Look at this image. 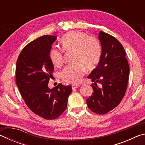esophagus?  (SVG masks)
Returning <instances> with one entry per match:
<instances>
[{
	"label": "esophagus",
	"mask_w": 145,
	"mask_h": 145,
	"mask_svg": "<svg viewBox=\"0 0 145 145\" xmlns=\"http://www.w3.org/2000/svg\"><path fill=\"white\" fill-rule=\"evenodd\" d=\"M78 87H80V85H72V89H76V88H78Z\"/></svg>",
	"instance_id": "esophagus-1"
}]
</instances>
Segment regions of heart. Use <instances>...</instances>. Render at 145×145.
<instances>
[{
  "label": "heart",
  "mask_w": 145,
  "mask_h": 145,
  "mask_svg": "<svg viewBox=\"0 0 145 145\" xmlns=\"http://www.w3.org/2000/svg\"><path fill=\"white\" fill-rule=\"evenodd\" d=\"M61 45L64 52L73 53L72 59L73 63L66 67L61 73V78L65 82L78 84L84 75L86 69L91 70L99 65L102 48L96 36H88L79 31H70L61 38ZM62 51L52 48L49 53L51 62L57 67H60L63 64Z\"/></svg>",
  "instance_id": "b5f03b06"
}]
</instances>
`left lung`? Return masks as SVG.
<instances>
[{"label":"left lung","mask_w":145,"mask_h":145,"mask_svg":"<svg viewBox=\"0 0 145 145\" xmlns=\"http://www.w3.org/2000/svg\"><path fill=\"white\" fill-rule=\"evenodd\" d=\"M99 38L101 57L88 77L94 83L92 95L86 103L92 112L104 114L117 107L125 96L130 69L125 49L116 38L103 31L99 33Z\"/></svg>","instance_id":"obj_1"}]
</instances>
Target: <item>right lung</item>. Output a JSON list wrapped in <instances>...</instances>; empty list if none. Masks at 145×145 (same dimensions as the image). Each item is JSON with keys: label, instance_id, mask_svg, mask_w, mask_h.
Returning <instances> with one entry per match:
<instances>
[{"label": "right lung", "instance_id": "1", "mask_svg": "<svg viewBox=\"0 0 145 145\" xmlns=\"http://www.w3.org/2000/svg\"><path fill=\"white\" fill-rule=\"evenodd\" d=\"M56 36L45 35L27 44L16 65V82L21 96L34 113L46 120L57 118L67 107L72 86L59 84L50 89L54 65L49 57Z\"/></svg>", "mask_w": 145, "mask_h": 145}]
</instances>
